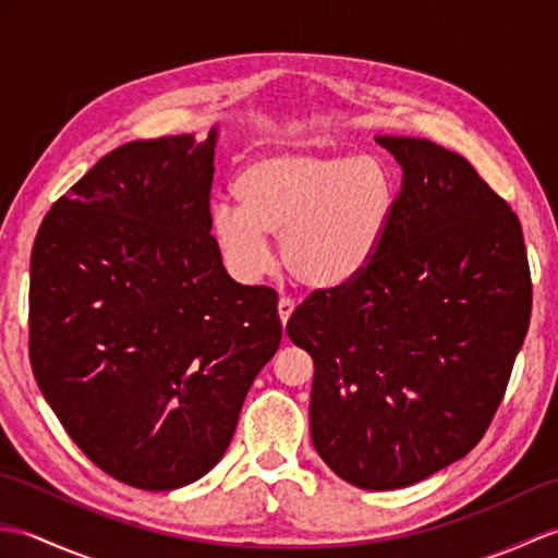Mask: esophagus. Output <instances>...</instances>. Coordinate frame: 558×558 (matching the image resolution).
Masks as SVG:
<instances>
[{
    "label": "esophagus",
    "instance_id": "1",
    "mask_svg": "<svg viewBox=\"0 0 558 558\" xmlns=\"http://www.w3.org/2000/svg\"><path fill=\"white\" fill-rule=\"evenodd\" d=\"M292 312H294V300H290V298H280V302H278V316H280L282 326H286V324L290 322Z\"/></svg>",
    "mask_w": 558,
    "mask_h": 558
}]
</instances>
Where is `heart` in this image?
<instances>
[{
  "label": "heart",
  "mask_w": 558,
  "mask_h": 558,
  "mask_svg": "<svg viewBox=\"0 0 558 558\" xmlns=\"http://www.w3.org/2000/svg\"><path fill=\"white\" fill-rule=\"evenodd\" d=\"M234 194L242 208L218 204L210 216L232 276H266L272 234L288 270L312 290H340L362 278L381 254L398 204L388 162L350 153H264L236 174Z\"/></svg>",
  "instance_id": "heart-1"
}]
</instances>
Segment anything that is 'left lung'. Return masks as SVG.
<instances>
[{
  "mask_svg": "<svg viewBox=\"0 0 558 558\" xmlns=\"http://www.w3.org/2000/svg\"><path fill=\"white\" fill-rule=\"evenodd\" d=\"M402 168L381 254L288 322L314 360L312 441L360 489L410 487L465 458L501 405L530 326L523 230L453 150L376 136Z\"/></svg>",
  "mask_w": 558,
  "mask_h": 558,
  "instance_id": "left-lung-1",
  "label": "left lung"
}]
</instances>
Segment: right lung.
<instances>
[{"mask_svg": "<svg viewBox=\"0 0 558 558\" xmlns=\"http://www.w3.org/2000/svg\"><path fill=\"white\" fill-rule=\"evenodd\" d=\"M218 129L132 141L47 213L31 256V366L83 453L180 489L228 450L276 354L278 294L240 286L210 234Z\"/></svg>", "mask_w": 558, "mask_h": 558, "instance_id": "1", "label": "right lung"}]
</instances>
